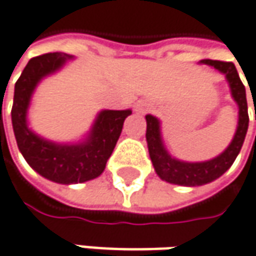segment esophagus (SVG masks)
Returning a JSON list of instances; mask_svg holds the SVG:
<instances>
[{"label":"esophagus","mask_w":256,"mask_h":256,"mask_svg":"<svg viewBox=\"0 0 256 256\" xmlns=\"http://www.w3.org/2000/svg\"><path fill=\"white\" fill-rule=\"evenodd\" d=\"M148 108H149V103H148V102H139V103L136 104V110L140 112V113H144Z\"/></svg>","instance_id":"34e87169"}]
</instances>
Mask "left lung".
Instances as JSON below:
<instances>
[{
  "label": "left lung",
  "instance_id": "left-lung-1",
  "mask_svg": "<svg viewBox=\"0 0 256 256\" xmlns=\"http://www.w3.org/2000/svg\"><path fill=\"white\" fill-rule=\"evenodd\" d=\"M200 64L210 66L222 72L229 84L230 96L238 104V126L234 134V139L229 146L216 158L205 162H184L173 158L168 152L163 136H162L160 120L158 117L146 114V140L149 148L150 160L153 163L154 172L162 180L172 184L180 186H202L210 184L220 178L228 170L235 162L240 152L244 140L248 132L250 116H248V103H246V92L242 84L239 74L232 62H216V60H200ZM256 120V108H255Z\"/></svg>",
  "mask_w": 256,
  "mask_h": 256
}]
</instances>
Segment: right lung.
Masks as SVG:
<instances>
[{
  "instance_id": "right-lung-1",
  "label": "right lung",
  "mask_w": 256,
  "mask_h": 256,
  "mask_svg": "<svg viewBox=\"0 0 256 256\" xmlns=\"http://www.w3.org/2000/svg\"><path fill=\"white\" fill-rule=\"evenodd\" d=\"M70 60L72 56L64 52L31 58L16 83L11 110L14 134L24 159L42 178L62 184H83L104 172L123 123L132 114L130 108L98 112L90 132L76 143H58L37 134L28 126L32 94L42 78L60 72Z\"/></svg>"
}]
</instances>
